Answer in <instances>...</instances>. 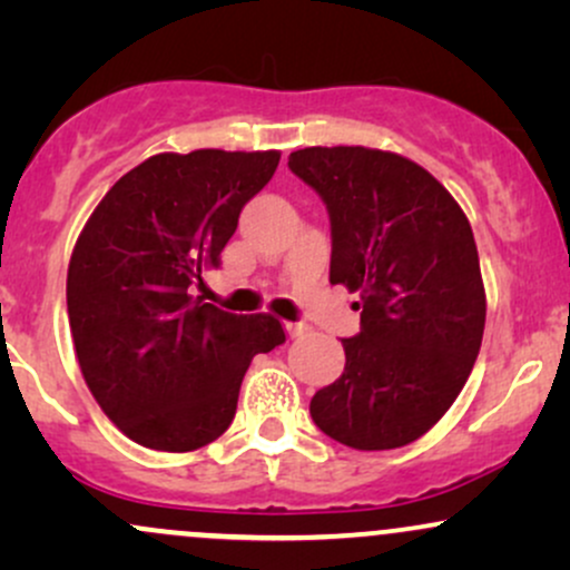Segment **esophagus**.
I'll list each match as a JSON object with an SVG mask.
<instances>
[{"instance_id": "obj_1", "label": "esophagus", "mask_w": 570, "mask_h": 570, "mask_svg": "<svg viewBox=\"0 0 570 570\" xmlns=\"http://www.w3.org/2000/svg\"><path fill=\"white\" fill-rule=\"evenodd\" d=\"M284 326H286V335H289L292 340L303 337V335H305V332H307V326H305L303 322H286Z\"/></svg>"}]
</instances>
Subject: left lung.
<instances>
[{"label": "left lung", "instance_id": "1", "mask_svg": "<svg viewBox=\"0 0 570 570\" xmlns=\"http://www.w3.org/2000/svg\"><path fill=\"white\" fill-rule=\"evenodd\" d=\"M289 168L332 222L330 281L362 303L345 370L311 399L326 436L356 450L415 442L466 385L485 332L472 225L426 168L370 147H305Z\"/></svg>", "mask_w": 570, "mask_h": 570}]
</instances>
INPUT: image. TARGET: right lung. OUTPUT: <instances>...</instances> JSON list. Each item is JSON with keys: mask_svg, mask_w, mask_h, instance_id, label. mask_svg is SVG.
<instances>
[{"mask_svg": "<svg viewBox=\"0 0 570 570\" xmlns=\"http://www.w3.org/2000/svg\"><path fill=\"white\" fill-rule=\"evenodd\" d=\"M278 160V149L153 155L85 222L67 273L71 340L98 407L136 444L189 453L217 440L252 358L286 343L271 313L193 297Z\"/></svg>", "mask_w": 570, "mask_h": 570, "instance_id": "obj_1", "label": "right lung"}]
</instances>
